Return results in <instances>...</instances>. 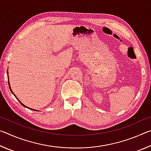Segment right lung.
I'll list each match as a JSON object with an SVG mask.
<instances>
[{"label": "right lung", "instance_id": "add662e5", "mask_svg": "<svg viewBox=\"0 0 151 151\" xmlns=\"http://www.w3.org/2000/svg\"><path fill=\"white\" fill-rule=\"evenodd\" d=\"M7 73H8V71H7ZM7 75H8V78H9V74H7ZM8 82H9V88H10V90H11V93H12V94H14V96H15V97H16V98L18 99V101H19V103H20V104H22V106H24V107H26V108H28V109H30V110H32V111H36V110H35V109H30V108H29V107H27V106H25L24 105V104H22V103H21V102H20L19 100V99H18L17 98V97L16 96V95H15V94L13 93V92H12V89H11V86H10V83H9V79H8Z\"/></svg>", "mask_w": 151, "mask_h": 151}]
</instances>
